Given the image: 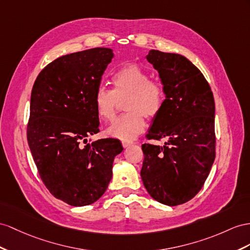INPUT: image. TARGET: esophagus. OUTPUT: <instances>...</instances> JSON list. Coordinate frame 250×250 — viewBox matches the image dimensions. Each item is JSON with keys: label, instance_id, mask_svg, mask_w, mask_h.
Returning a JSON list of instances; mask_svg holds the SVG:
<instances>
[{"label": "esophagus", "instance_id": "obj_1", "mask_svg": "<svg viewBox=\"0 0 250 250\" xmlns=\"http://www.w3.org/2000/svg\"><path fill=\"white\" fill-rule=\"evenodd\" d=\"M121 144H123V146H124V148H126V146H129L133 145V142H132V140L123 139V140H121Z\"/></svg>", "mask_w": 250, "mask_h": 250}]
</instances>
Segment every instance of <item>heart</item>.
Returning a JSON list of instances; mask_svg holds the SVG:
<instances>
[{
  "mask_svg": "<svg viewBox=\"0 0 250 250\" xmlns=\"http://www.w3.org/2000/svg\"><path fill=\"white\" fill-rule=\"evenodd\" d=\"M112 89L104 85L97 87L94 95V105L102 121H112L120 105L125 102L127 112L114 121L108 127V135L132 139L142 133L146 126L145 117L153 119L162 112L166 93L161 82L151 79V75L136 64H129L117 69L111 78Z\"/></svg>",
  "mask_w": 250,
  "mask_h": 250,
  "instance_id": "b5f03b06",
  "label": "heart"
}]
</instances>
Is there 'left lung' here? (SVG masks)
<instances>
[{"label":"left lung","instance_id":"8db88e82","mask_svg":"<svg viewBox=\"0 0 250 250\" xmlns=\"http://www.w3.org/2000/svg\"><path fill=\"white\" fill-rule=\"evenodd\" d=\"M146 60L161 77L166 101L146 137L167 142L142 145L140 175L155 201L177 206L200 192L214 162L213 94L201 70L184 56L152 49Z\"/></svg>","mask_w":250,"mask_h":250}]
</instances>
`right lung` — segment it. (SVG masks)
<instances>
[{"instance_id":"obj_1","label":"right lung","mask_w":250,"mask_h":250,"mask_svg":"<svg viewBox=\"0 0 250 250\" xmlns=\"http://www.w3.org/2000/svg\"><path fill=\"white\" fill-rule=\"evenodd\" d=\"M113 56L110 48L96 47L59 57L41 70L31 91V155L50 193L72 206L99 200L124 150L115 138L86 140L99 132L94 95Z\"/></svg>"}]
</instances>
